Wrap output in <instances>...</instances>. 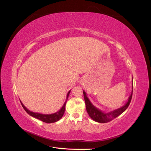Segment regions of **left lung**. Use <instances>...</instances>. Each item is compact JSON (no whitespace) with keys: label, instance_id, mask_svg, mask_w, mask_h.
Masks as SVG:
<instances>
[{"label":"left lung","instance_id":"8db88e82","mask_svg":"<svg viewBox=\"0 0 151 151\" xmlns=\"http://www.w3.org/2000/svg\"><path fill=\"white\" fill-rule=\"evenodd\" d=\"M132 93H133V78H132V93L128 99L127 102L125 103L124 106H122L118 109H115V110L109 111V112H104L101 110H100L98 108H97L95 106L91 103L90 100L88 98L86 95V93L84 91H83L84 94V98L85 100L86 103V108L87 112H88L89 116L92 118V119L98 123H107L111 121L114 118H116L119 115H120L122 113L124 112L128 106H129L132 97Z\"/></svg>","mask_w":151,"mask_h":151}]
</instances>
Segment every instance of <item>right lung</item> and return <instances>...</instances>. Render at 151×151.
Segmentation results:
<instances>
[{
	"label": "right lung",
	"mask_w": 151,
	"mask_h": 151,
	"mask_svg": "<svg viewBox=\"0 0 151 151\" xmlns=\"http://www.w3.org/2000/svg\"><path fill=\"white\" fill-rule=\"evenodd\" d=\"M70 91L71 90H70L68 92V93L67 94L66 101H65L64 104H63V106L61 108L60 110L58 111L56 113H55L50 114V115H45V114H42V113H35V112H33V111H31L30 110H29L28 109H27L24 106V104L22 103V102L21 101H21L22 106L23 107V108L24 109V110L27 112V113L29 114L30 116L37 118V119H38V120H42V122H43L45 123H54V122H56L58 121L60 119V118H62V117L63 115V114H64L65 109V104H66L67 99H68V95H69V94H70Z\"/></svg>",
	"instance_id": "add662e5"
}]
</instances>
